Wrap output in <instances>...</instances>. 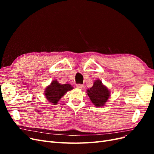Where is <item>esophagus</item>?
<instances>
[{"mask_svg":"<svg viewBox=\"0 0 154 154\" xmlns=\"http://www.w3.org/2000/svg\"><path fill=\"white\" fill-rule=\"evenodd\" d=\"M76 87L78 88H80V89H82V88H83V87H84V85L82 84H77Z\"/></svg>","mask_w":154,"mask_h":154,"instance_id":"esophagus-1","label":"esophagus"}]
</instances>
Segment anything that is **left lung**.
I'll return each mask as SVG.
<instances>
[{
  "mask_svg": "<svg viewBox=\"0 0 154 154\" xmlns=\"http://www.w3.org/2000/svg\"><path fill=\"white\" fill-rule=\"evenodd\" d=\"M87 91L92 103L97 106H103L110 96V91L100 80H96L93 86Z\"/></svg>",
  "mask_w": 154,
  "mask_h": 154,
  "instance_id": "8db88e82",
  "label": "left lung"
}]
</instances>
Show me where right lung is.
<instances>
[{"label":"right lung","instance_id":"1","mask_svg":"<svg viewBox=\"0 0 154 154\" xmlns=\"http://www.w3.org/2000/svg\"><path fill=\"white\" fill-rule=\"evenodd\" d=\"M72 88L73 87L68 83L61 85L57 80H54L45 88V96L49 101L56 105L67 91L72 90Z\"/></svg>","mask_w":154,"mask_h":154}]
</instances>
